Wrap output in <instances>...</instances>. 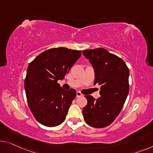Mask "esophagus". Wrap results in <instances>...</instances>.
Listing matches in <instances>:
<instances>
[{
	"instance_id": "esophagus-1",
	"label": "esophagus",
	"mask_w": 153,
	"mask_h": 153,
	"mask_svg": "<svg viewBox=\"0 0 153 153\" xmlns=\"http://www.w3.org/2000/svg\"><path fill=\"white\" fill-rule=\"evenodd\" d=\"M81 96H82V94L81 92H79V91H77L76 97H81Z\"/></svg>"
}]
</instances>
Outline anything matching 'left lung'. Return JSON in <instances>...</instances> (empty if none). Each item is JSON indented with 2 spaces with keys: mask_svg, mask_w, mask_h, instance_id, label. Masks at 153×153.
Instances as JSON below:
<instances>
[{
  "mask_svg": "<svg viewBox=\"0 0 153 153\" xmlns=\"http://www.w3.org/2000/svg\"><path fill=\"white\" fill-rule=\"evenodd\" d=\"M95 71L94 84L100 85V97L85 95L82 110L84 121L94 128L110 125L122 111L129 92V69L122 58L103 48L84 50Z\"/></svg>",
  "mask_w": 153,
  "mask_h": 153,
  "instance_id": "1",
  "label": "left lung"
}]
</instances>
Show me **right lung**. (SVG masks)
Here are the masks:
<instances>
[{
	"label": "right lung",
	"mask_w": 153,
	"mask_h": 153,
	"mask_svg": "<svg viewBox=\"0 0 153 153\" xmlns=\"http://www.w3.org/2000/svg\"><path fill=\"white\" fill-rule=\"evenodd\" d=\"M81 54L66 47L52 48L29 63L25 90L30 111L41 124L54 127L65 120L76 91L64 90L58 80L65 78Z\"/></svg>",
	"instance_id": "1"
}]
</instances>
